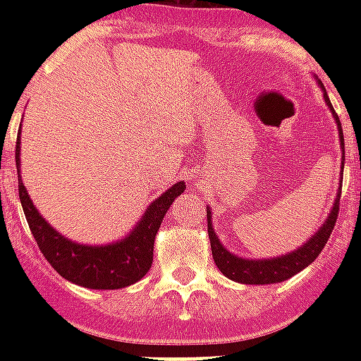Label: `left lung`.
<instances>
[{
  "label": "left lung",
  "mask_w": 361,
  "mask_h": 361,
  "mask_svg": "<svg viewBox=\"0 0 361 361\" xmlns=\"http://www.w3.org/2000/svg\"><path fill=\"white\" fill-rule=\"evenodd\" d=\"M322 86V84H320ZM324 101L334 112L328 93L324 90ZM334 118L337 121V129H339V140H341L343 149V163L341 169H345V138H343L341 121L334 112ZM343 183V180H341ZM341 197V185H339V195ZM337 214H339V198H336L334 208H331L328 219L324 221V225L320 226L319 231L314 232L311 240H307L300 249H294L288 255H281L275 258H266V260H247V258L236 257L231 251H226L225 247L221 245L219 238L215 234L214 226H212V212L208 209V234L209 243H212V255L217 264V268L221 269V274L228 277L232 281L243 283V285H271V283H281V281L290 279L292 275H296L298 271H302L303 268H307L309 264L313 262L314 258L319 257L320 251L324 249L326 241L330 238L334 226H336Z\"/></svg>",
  "instance_id": "obj_1"
}]
</instances>
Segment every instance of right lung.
<instances>
[{"label":"right lung","mask_w":361,"mask_h":361,"mask_svg":"<svg viewBox=\"0 0 361 361\" xmlns=\"http://www.w3.org/2000/svg\"><path fill=\"white\" fill-rule=\"evenodd\" d=\"M18 195L30 231L50 266L75 285L95 290H116L140 281L153 262V243L161 221L176 198L185 191V183L178 181L147 206L138 225L129 236L109 245H80L54 231L31 202L20 180V142H16Z\"/></svg>","instance_id":"obj_1"}]
</instances>
